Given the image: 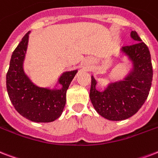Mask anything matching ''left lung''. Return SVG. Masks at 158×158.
<instances>
[{"mask_svg": "<svg viewBox=\"0 0 158 158\" xmlns=\"http://www.w3.org/2000/svg\"><path fill=\"white\" fill-rule=\"evenodd\" d=\"M130 35L135 43L121 49L132 64L123 79L109 83L104 90L99 91L96 89L98 82L91 77V103L99 115L111 121H121L134 115L145 103L151 89L153 74L148 48L135 31H131Z\"/></svg>", "mask_w": 158, "mask_h": 158, "instance_id": "left-lung-1", "label": "left lung"}]
</instances>
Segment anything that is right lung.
Instances as JSON below:
<instances>
[{
    "mask_svg": "<svg viewBox=\"0 0 158 158\" xmlns=\"http://www.w3.org/2000/svg\"><path fill=\"white\" fill-rule=\"evenodd\" d=\"M30 33L26 34L12 53L6 74L7 93L21 116L32 122H53L63 113L66 92L78 70L64 72L58 79L57 84L61 85L59 89L39 87L34 84L24 70Z\"/></svg>",
    "mask_w": 158,
    "mask_h": 158,
    "instance_id": "right-lung-1",
    "label": "right lung"
}]
</instances>
